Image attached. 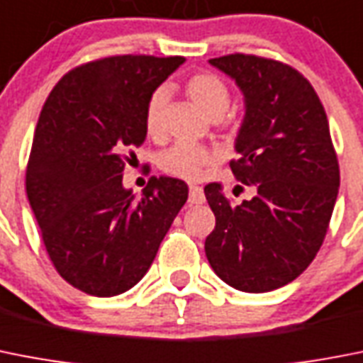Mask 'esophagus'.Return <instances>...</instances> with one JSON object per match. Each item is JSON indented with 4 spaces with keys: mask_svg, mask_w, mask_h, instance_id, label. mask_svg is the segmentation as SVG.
<instances>
[{
    "mask_svg": "<svg viewBox=\"0 0 363 363\" xmlns=\"http://www.w3.org/2000/svg\"><path fill=\"white\" fill-rule=\"evenodd\" d=\"M190 205H203L205 203V191L199 186H190V196H188Z\"/></svg>",
    "mask_w": 363,
    "mask_h": 363,
    "instance_id": "esophagus-1",
    "label": "esophagus"
}]
</instances>
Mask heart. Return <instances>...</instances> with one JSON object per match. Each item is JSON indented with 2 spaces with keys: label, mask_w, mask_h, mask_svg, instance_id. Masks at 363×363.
Masks as SVG:
<instances>
[{
  "label": "heart",
  "mask_w": 363,
  "mask_h": 363,
  "mask_svg": "<svg viewBox=\"0 0 363 363\" xmlns=\"http://www.w3.org/2000/svg\"><path fill=\"white\" fill-rule=\"evenodd\" d=\"M186 94L196 103L199 111L206 116H223L230 103V92L223 79L210 72H201L191 75L186 81ZM166 88H157L147 99L144 114L145 130L149 136H158L162 129V112L166 106ZM216 162V153L210 149L194 144H175L167 147L160 158L158 166L164 173L184 181H199L212 164Z\"/></svg>",
  "instance_id": "b5f03b06"
}]
</instances>
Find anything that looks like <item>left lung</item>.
Segmentation results:
<instances>
[{
  "label": "left lung",
  "instance_id": "8db88e82",
  "mask_svg": "<svg viewBox=\"0 0 363 363\" xmlns=\"http://www.w3.org/2000/svg\"><path fill=\"white\" fill-rule=\"evenodd\" d=\"M208 62L243 94L230 169L255 197L233 205L221 184H206L216 228L205 252L228 286L264 294L297 279L318 255L340 188L336 151L318 94L297 69L242 53Z\"/></svg>",
  "mask_w": 363,
  "mask_h": 363
}]
</instances>
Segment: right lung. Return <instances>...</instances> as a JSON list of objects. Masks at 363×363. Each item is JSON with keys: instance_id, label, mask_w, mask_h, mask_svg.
I'll list each match as a JSON object with an SVG mask.
<instances>
[{"instance_id": "obj_1", "label": "right lung", "mask_w": 363, "mask_h": 363, "mask_svg": "<svg viewBox=\"0 0 363 363\" xmlns=\"http://www.w3.org/2000/svg\"><path fill=\"white\" fill-rule=\"evenodd\" d=\"M184 57L118 55L73 68L36 123L26 190L45 251L66 282L96 297L147 273L188 199L184 181L151 177L136 199L125 160L144 144L145 105Z\"/></svg>"}]
</instances>
